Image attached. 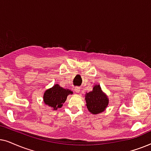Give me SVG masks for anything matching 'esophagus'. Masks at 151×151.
I'll list each match as a JSON object with an SVG mask.
<instances>
[{"instance_id": "34e87169", "label": "esophagus", "mask_w": 151, "mask_h": 151, "mask_svg": "<svg viewBox=\"0 0 151 151\" xmlns=\"http://www.w3.org/2000/svg\"><path fill=\"white\" fill-rule=\"evenodd\" d=\"M74 90H75L76 92L79 93V92H80V88L79 87H75V88H74Z\"/></svg>"}]
</instances>
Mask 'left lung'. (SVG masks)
Instances as JSON below:
<instances>
[{
  "label": "left lung",
  "mask_w": 151,
  "mask_h": 151,
  "mask_svg": "<svg viewBox=\"0 0 151 151\" xmlns=\"http://www.w3.org/2000/svg\"><path fill=\"white\" fill-rule=\"evenodd\" d=\"M85 99L88 110L94 114L104 112L109 103V99L97 84L94 86L92 91L86 94Z\"/></svg>",
  "instance_id": "left-lung-1"
}]
</instances>
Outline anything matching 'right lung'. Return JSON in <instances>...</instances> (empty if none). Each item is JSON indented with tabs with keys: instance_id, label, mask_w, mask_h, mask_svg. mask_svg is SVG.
<instances>
[{
	"instance_id": "add662e5",
	"label": "right lung",
	"mask_w": 151,
	"mask_h": 151,
	"mask_svg": "<svg viewBox=\"0 0 151 151\" xmlns=\"http://www.w3.org/2000/svg\"><path fill=\"white\" fill-rule=\"evenodd\" d=\"M73 92L69 89H64L59 84H56L50 89L46 90L43 94V101L46 105L57 110L61 108L67 99V96Z\"/></svg>"
}]
</instances>
